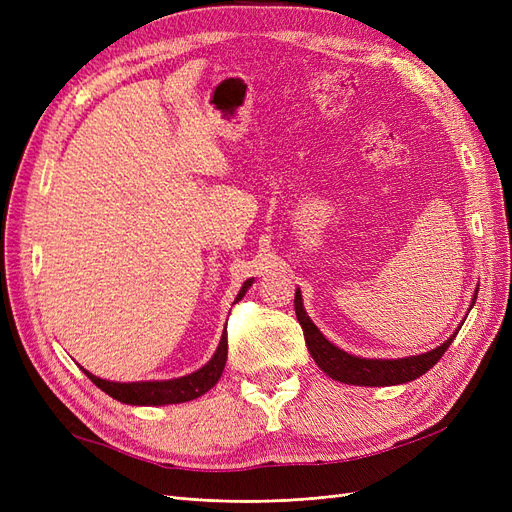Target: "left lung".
I'll list each match as a JSON object with an SVG mask.
<instances>
[{
  "instance_id": "8db88e82",
  "label": "left lung",
  "mask_w": 512,
  "mask_h": 512,
  "mask_svg": "<svg viewBox=\"0 0 512 512\" xmlns=\"http://www.w3.org/2000/svg\"><path fill=\"white\" fill-rule=\"evenodd\" d=\"M294 312H297V320L303 329L307 350L314 356L316 365L337 382L359 386H391L416 380L442 359V354L451 346L457 335L455 333L448 337L436 350H429L418 356H408V359H359V356H352L333 346L329 339L318 331L316 324L309 320L307 312L303 309L301 290L294 292Z\"/></svg>"
}]
</instances>
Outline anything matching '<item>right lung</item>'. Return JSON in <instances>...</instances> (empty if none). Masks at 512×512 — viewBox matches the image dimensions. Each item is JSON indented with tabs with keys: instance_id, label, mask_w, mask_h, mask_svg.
I'll return each mask as SVG.
<instances>
[{
	"instance_id": "right-lung-1",
	"label": "right lung",
	"mask_w": 512,
	"mask_h": 512,
	"mask_svg": "<svg viewBox=\"0 0 512 512\" xmlns=\"http://www.w3.org/2000/svg\"><path fill=\"white\" fill-rule=\"evenodd\" d=\"M252 286V280H247L243 288L237 294V301L243 299V294L247 288ZM226 356H228V333L224 329L220 346L211 356V361L203 367L194 371L190 376L175 378V380H162V382H111V380H102L91 376L89 371H85L87 378L94 382L98 389H102L106 395H111L113 399L121 401V404H130V406H166V404H183V401H192L200 395H205L209 389H213L218 384L224 365H226Z\"/></svg>"
}]
</instances>
